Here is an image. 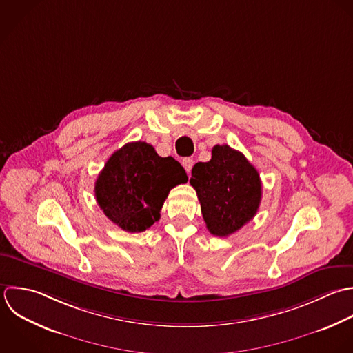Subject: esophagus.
I'll return each instance as SVG.
<instances>
[{"instance_id": "esophagus-1", "label": "esophagus", "mask_w": 353, "mask_h": 353, "mask_svg": "<svg viewBox=\"0 0 353 353\" xmlns=\"http://www.w3.org/2000/svg\"><path fill=\"white\" fill-rule=\"evenodd\" d=\"M181 163H183L185 172L190 174V173H191V169H192V166H194V159H192V158H184V159L181 161Z\"/></svg>"}]
</instances>
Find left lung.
I'll return each mask as SVG.
<instances>
[{"label": "left lung", "mask_w": 353, "mask_h": 353, "mask_svg": "<svg viewBox=\"0 0 353 353\" xmlns=\"http://www.w3.org/2000/svg\"><path fill=\"white\" fill-rule=\"evenodd\" d=\"M191 185L195 188L206 228L216 236L241 230L257 213L261 180L246 157L230 145H214L209 162L194 165Z\"/></svg>", "instance_id": "obj_1"}]
</instances>
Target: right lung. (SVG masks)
I'll return each instance as SVG.
<instances>
[{
    "mask_svg": "<svg viewBox=\"0 0 353 353\" xmlns=\"http://www.w3.org/2000/svg\"><path fill=\"white\" fill-rule=\"evenodd\" d=\"M188 181L184 168L144 141L125 144L105 162L94 183L104 214L126 232H143L161 217L169 191Z\"/></svg>",
    "mask_w": 353,
    "mask_h": 353,
    "instance_id": "1",
    "label": "right lung"
}]
</instances>
